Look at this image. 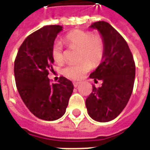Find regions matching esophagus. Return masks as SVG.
Segmentation results:
<instances>
[{
	"mask_svg": "<svg viewBox=\"0 0 150 150\" xmlns=\"http://www.w3.org/2000/svg\"><path fill=\"white\" fill-rule=\"evenodd\" d=\"M79 82H75V81L73 82V86H75V87H77L79 86Z\"/></svg>",
	"mask_w": 150,
	"mask_h": 150,
	"instance_id": "1",
	"label": "esophagus"
}]
</instances>
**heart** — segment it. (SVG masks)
<instances>
[{
    "mask_svg": "<svg viewBox=\"0 0 150 150\" xmlns=\"http://www.w3.org/2000/svg\"><path fill=\"white\" fill-rule=\"evenodd\" d=\"M64 43L72 49H78L76 64H69L64 67L62 73L68 79L79 80L94 65L100 64L105 55V42L98 34H93L91 31L82 29L72 30L64 37ZM52 57L57 64L64 61L63 46L59 42H55L52 47Z\"/></svg>",
    "mask_w": 150,
    "mask_h": 150,
    "instance_id": "1",
    "label": "heart"
}]
</instances>
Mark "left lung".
Listing matches in <instances>:
<instances>
[{"mask_svg":"<svg viewBox=\"0 0 150 150\" xmlns=\"http://www.w3.org/2000/svg\"><path fill=\"white\" fill-rule=\"evenodd\" d=\"M105 42V55L90 78L102 80L101 87L93 86L86 99L88 115L97 122H106L117 117L126 107L134 88L135 63L125 39L105 21L92 24Z\"/></svg>","mask_w":150,"mask_h":150,"instance_id":"8db88e82","label":"left lung"}]
</instances>
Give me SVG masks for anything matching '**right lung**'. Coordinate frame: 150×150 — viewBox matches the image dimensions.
Returning a JSON list of instances; mask_svg holds the SVG:
<instances>
[{"label": "right lung", "instance_id": "1", "mask_svg": "<svg viewBox=\"0 0 150 150\" xmlns=\"http://www.w3.org/2000/svg\"><path fill=\"white\" fill-rule=\"evenodd\" d=\"M60 25H47L30 34L19 48L14 62L16 85L22 100L35 117L54 121L65 114L74 86L61 76L57 83L47 78L53 71L52 47Z\"/></svg>", "mask_w": 150, "mask_h": 150}]
</instances>
